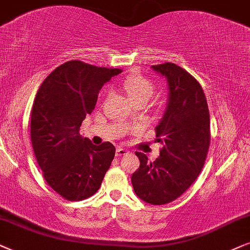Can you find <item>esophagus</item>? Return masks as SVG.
<instances>
[{"label":"esophagus","instance_id":"obj_1","mask_svg":"<svg viewBox=\"0 0 250 250\" xmlns=\"http://www.w3.org/2000/svg\"><path fill=\"white\" fill-rule=\"evenodd\" d=\"M125 154H128L127 149H125V148H122V147H118V148H116L115 155L118 156V158H120V156H122V155H125Z\"/></svg>","mask_w":250,"mask_h":250}]
</instances>
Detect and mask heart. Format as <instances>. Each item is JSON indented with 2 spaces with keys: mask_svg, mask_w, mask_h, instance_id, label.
<instances>
[{
  "mask_svg": "<svg viewBox=\"0 0 250 250\" xmlns=\"http://www.w3.org/2000/svg\"><path fill=\"white\" fill-rule=\"evenodd\" d=\"M122 88L132 102H147L155 90L154 83L138 73H132L123 80Z\"/></svg>",
  "mask_w": 250,
  "mask_h": 250,
  "instance_id": "b5f03b06",
  "label": "heart"
}]
</instances>
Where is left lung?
I'll list each match as a JSON object with an SVG mask.
<instances>
[{
    "label": "left lung",
    "mask_w": 250,
    "mask_h": 250,
    "mask_svg": "<svg viewBox=\"0 0 250 250\" xmlns=\"http://www.w3.org/2000/svg\"><path fill=\"white\" fill-rule=\"evenodd\" d=\"M167 78L169 99L155 128L162 148L155 161L136 152L139 168L132 174L135 193L151 205H166L181 197L198 178L210 145V116L202 86L174 62L153 65Z\"/></svg>",
    "instance_id": "left-lung-1"
}]
</instances>
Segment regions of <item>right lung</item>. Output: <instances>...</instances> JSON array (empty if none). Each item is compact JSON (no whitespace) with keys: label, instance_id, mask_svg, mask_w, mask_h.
<instances>
[{"label":"right lung","instance_id":"right-lung-1","mask_svg":"<svg viewBox=\"0 0 250 250\" xmlns=\"http://www.w3.org/2000/svg\"><path fill=\"white\" fill-rule=\"evenodd\" d=\"M121 72L69 61L40 85L31 113L33 151L45 182L66 200L94 195L114 159L113 144L94 145L80 135V127L104 83Z\"/></svg>","mask_w":250,"mask_h":250}]
</instances>
